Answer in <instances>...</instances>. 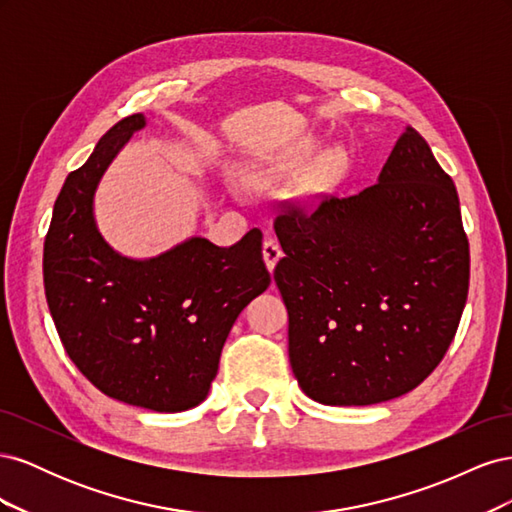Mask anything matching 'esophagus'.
Segmentation results:
<instances>
[{"mask_svg": "<svg viewBox=\"0 0 512 512\" xmlns=\"http://www.w3.org/2000/svg\"><path fill=\"white\" fill-rule=\"evenodd\" d=\"M282 256H284V252H282L280 243H277L275 239H265V243H262V258H265L269 271L275 269L277 260H280Z\"/></svg>", "mask_w": 512, "mask_h": 512, "instance_id": "esophagus-1", "label": "esophagus"}]
</instances>
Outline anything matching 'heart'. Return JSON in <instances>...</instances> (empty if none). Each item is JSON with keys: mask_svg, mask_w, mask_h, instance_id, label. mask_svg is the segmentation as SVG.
Returning <instances> with one entry per match:
<instances>
[{"mask_svg": "<svg viewBox=\"0 0 512 512\" xmlns=\"http://www.w3.org/2000/svg\"><path fill=\"white\" fill-rule=\"evenodd\" d=\"M314 145L309 141H301L294 143L282 151L271 153V156H265L262 160H258L256 164H252V168L247 170L245 179L254 183V185H269V183H277L290 175L297 173V170L305 164V160L312 153ZM344 168V153L339 149H331L324 153V156L316 162L312 175H309V190H327L331 183H335V179L339 177Z\"/></svg>", "mask_w": 512, "mask_h": 512, "instance_id": "1", "label": "heart"}]
</instances>
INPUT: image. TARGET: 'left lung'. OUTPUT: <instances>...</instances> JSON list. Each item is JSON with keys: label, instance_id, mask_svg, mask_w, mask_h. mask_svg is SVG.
<instances>
[{"label": "left lung", "instance_id": "obj_1", "mask_svg": "<svg viewBox=\"0 0 512 512\" xmlns=\"http://www.w3.org/2000/svg\"><path fill=\"white\" fill-rule=\"evenodd\" d=\"M292 374L324 406H371L416 389L451 346L468 299L459 196L414 128L378 183L275 218Z\"/></svg>", "mask_w": 512, "mask_h": 512}]
</instances>
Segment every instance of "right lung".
<instances>
[{"mask_svg": "<svg viewBox=\"0 0 512 512\" xmlns=\"http://www.w3.org/2000/svg\"><path fill=\"white\" fill-rule=\"evenodd\" d=\"M136 113L108 130L61 188L44 239V292L61 344L104 395L153 412L198 406L243 307L271 284L262 232L230 247L192 237L160 256H121L100 235L94 194Z\"/></svg>", "mask_w": 512, "mask_h": 512, "instance_id": "add662e5", "label": "right lung"}]
</instances>
